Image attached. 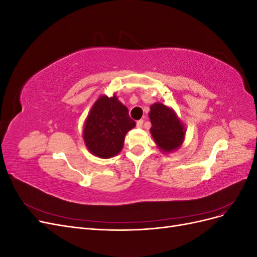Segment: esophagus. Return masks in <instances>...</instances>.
I'll return each mask as SVG.
<instances>
[{"label":"esophagus","mask_w":257,"mask_h":257,"mask_svg":"<svg viewBox=\"0 0 257 257\" xmlns=\"http://www.w3.org/2000/svg\"><path fill=\"white\" fill-rule=\"evenodd\" d=\"M143 124H144V120H138V121L136 122L137 127H143Z\"/></svg>","instance_id":"esophagus-1"}]
</instances>
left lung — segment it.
<instances>
[{"mask_svg":"<svg viewBox=\"0 0 257 257\" xmlns=\"http://www.w3.org/2000/svg\"><path fill=\"white\" fill-rule=\"evenodd\" d=\"M150 128L155 144L162 151L170 152L178 149L184 139V127L169 107L155 103L150 107Z\"/></svg>","mask_w":257,"mask_h":257,"instance_id":"1","label":"left lung"}]
</instances>
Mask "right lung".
I'll use <instances>...</instances> for the list:
<instances>
[{
    "label": "right lung",
    "mask_w": 257,
    "mask_h": 257,
    "mask_svg": "<svg viewBox=\"0 0 257 257\" xmlns=\"http://www.w3.org/2000/svg\"><path fill=\"white\" fill-rule=\"evenodd\" d=\"M136 125L127 108L118 98L100 96L88 115L83 128V139L89 151L98 158L108 159L118 154L124 138Z\"/></svg>",
    "instance_id": "add662e5"
}]
</instances>
